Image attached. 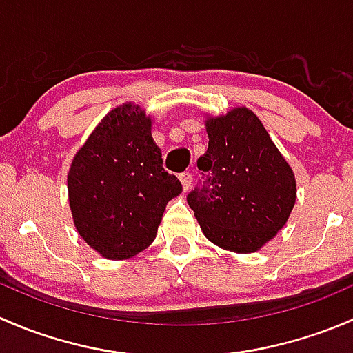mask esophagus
Returning <instances> with one entry per match:
<instances>
[{
  "label": "esophagus",
  "instance_id": "34e87169",
  "mask_svg": "<svg viewBox=\"0 0 353 353\" xmlns=\"http://www.w3.org/2000/svg\"><path fill=\"white\" fill-rule=\"evenodd\" d=\"M181 179V184H183V190L188 191L191 188V183H193V174L191 172H183L179 176Z\"/></svg>",
  "mask_w": 353,
  "mask_h": 353
}]
</instances>
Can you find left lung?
I'll list each match as a JSON object with an SVG mask.
<instances>
[{
    "label": "left lung",
    "mask_w": 353,
    "mask_h": 353,
    "mask_svg": "<svg viewBox=\"0 0 353 353\" xmlns=\"http://www.w3.org/2000/svg\"><path fill=\"white\" fill-rule=\"evenodd\" d=\"M208 150L198 159L203 181L188 203L213 244L254 252L285 225L295 177L252 110L236 108L206 121Z\"/></svg>",
    "instance_id": "obj_1"
}]
</instances>
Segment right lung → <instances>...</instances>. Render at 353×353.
<instances>
[{
	"label": "right lung",
	"instance_id": "right-lung-1",
	"mask_svg": "<svg viewBox=\"0 0 353 353\" xmlns=\"http://www.w3.org/2000/svg\"><path fill=\"white\" fill-rule=\"evenodd\" d=\"M152 119L138 105L112 109L74 155L68 193L78 234L108 259L154 243L165 205L183 191L163 169Z\"/></svg>",
	"mask_w": 353,
	"mask_h": 353
}]
</instances>
